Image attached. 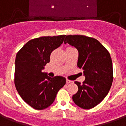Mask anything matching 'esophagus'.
Instances as JSON below:
<instances>
[{
    "label": "esophagus",
    "instance_id": "esophagus-1",
    "mask_svg": "<svg viewBox=\"0 0 126 126\" xmlns=\"http://www.w3.org/2000/svg\"><path fill=\"white\" fill-rule=\"evenodd\" d=\"M71 82H72V80H68V79L66 80V83H67V84H69V83H71Z\"/></svg>",
    "mask_w": 126,
    "mask_h": 126
}]
</instances>
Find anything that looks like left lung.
Returning <instances> with one entry per match:
<instances>
[{
    "label": "left lung",
    "instance_id": "1",
    "mask_svg": "<svg viewBox=\"0 0 126 126\" xmlns=\"http://www.w3.org/2000/svg\"><path fill=\"white\" fill-rule=\"evenodd\" d=\"M74 46L79 52L77 66L83 70L85 80L76 82L78 91L72 100L85 110L93 108L104 99L113 80V64L110 53L97 39L74 35H67L64 44Z\"/></svg>",
    "mask_w": 126,
    "mask_h": 126
}]
</instances>
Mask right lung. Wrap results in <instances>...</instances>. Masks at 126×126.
I'll use <instances>...</instances> for the list:
<instances>
[{
	"label": "right lung",
	"mask_w": 126,
	"mask_h": 126,
	"mask_svg": "<svg viewBox=\"0 0 126 126\" xmlns=\"http://www.w3.org/2000/svg\"><path fill=\"white\" fill-rule=\"evenodd\" d=\"M65 35L40 37L27 42L16 54L15 85L19 95L34 109H46L53 103L57 93L66 84V79L48 77L42 72L50 61V55L64 42Z\"/></svg>",
	"instance_id": "obj_1"
}]
</instances>
